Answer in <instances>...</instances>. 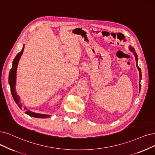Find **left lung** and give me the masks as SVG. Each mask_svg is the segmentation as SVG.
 Wrapping results in <instances>:
<instances>
[{
  "instance_id": "1",
  "label": "left lung",
  "mask_w": 155,
  "mask_h": 155,
  "mask_svg": "<svg viewBox=\"0 0 155 155\" xmlns=\"http://www.w3.org/2000/svg\"><path fill=\"white\" fill-rule=\"evenodd\" d=\"M130 50L131 51H132L135 55V61H136V65H137V69L139 71V76H140V83H139V88H140H140H141V85H140V80L142 79V74H141V70L140 68L139 67L138 65H137V61H138V57H137V53H136L135 51V49L132 47H130Z\"/></svg>"
}]
</instances>
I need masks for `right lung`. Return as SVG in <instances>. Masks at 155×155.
Here are the masks:
<instances>
[{"label":"right lung","mask_w":155,"mask_h":155,"mask_svg":"<svg viewBox=\"0 0 155 155\" xmlns=\"http://www.w3.org/2000/svg\"><path fill=\"white\" fill-rule=\"evenodd\" d=\"M24 48L25 46L23 47V49H21V51L20 52L18 53L16 56L15 57L13 61V66H12V68L11 69V71L9 72V83L11 87V94L12 96L13 97L14 101L18 105V106L20 107V108H23V109L25 110V113L27 114L37 117V118H47V117H50L51 115H48V114H38V113H35L33 112H31L30 110H28L27 109L26 107H21V105L19 104L20 102V97L18 96L15 91V84H16V69H17V66L18 61H19V60L20 58V57L21 56V54L23 52L24 50Z\"/></svg>","instance_id":"obj_1"}]
</instances>
